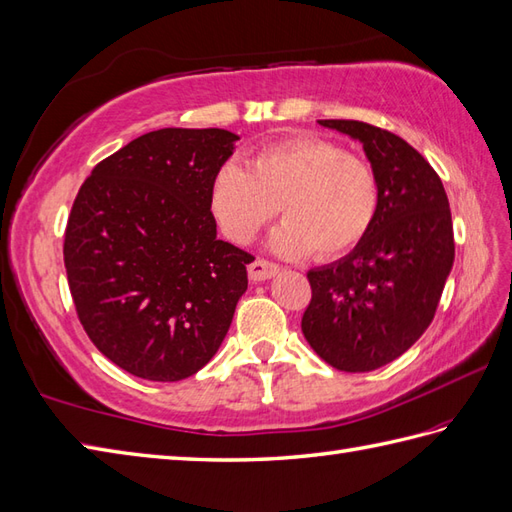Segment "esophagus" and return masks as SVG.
I'll use <instances>...</instances> for the list:
<instances>
[{
    "label": "esophagus",
    "mask_w": 512,
    "mask_h": 512,
    "mask_svg": "<svg viewBox=\"0 0 512 512\" xmlns=\"http://www.w3.org/2000/svg\"><path fill=\"white\" fill-rule=\"evenodd\" d=\"M249 278H252L254 282H263V280H269L276 276V273L280 271V267L276 263H269V260L265 258H256L252 265H249Z\"/></svg>",
    "instance_id": "esophagus-1"
}]
</instances>
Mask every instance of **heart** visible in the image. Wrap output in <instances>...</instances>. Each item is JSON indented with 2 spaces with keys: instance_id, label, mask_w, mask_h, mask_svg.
<instances>
[{
  "instance_id": "obj_1",
  "label": "heart",
  "mask_w": 512,
  "mask_h": 512,
  "mask_svg": "<svg viewBox=\"0 0 512 512\" xmlns=\"http://www.w3.org/2000/svg\"><path fill=\"white\" fill-rule=\"evenodd\" d=\"M221 232L249 243L278 217L273 247L284 256L339 258L363 243L380 210V180L371 162L328 139L297 136L263 147L247 169L226 162L208 193Z\"/></svg>"
}]
</instances>
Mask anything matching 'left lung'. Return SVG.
<instances>
[{
    "mask_svg": "<svg viewBox=\"0 0 512 512\" xmlns=\"http://www.w3.org/2000/svg\"><path fill=\"white\" fill-rule=\"evenodd\" d=\"M319 123L363 143L380 210L363 243L308 271L302 332L328 365L363 373L402 356L432 323L454 265L452 213L441 178L400 136L352 119Z\"/></svg>",
    "mask_w": 512,
    "mask_h": 512,
    "instance_id": "1",
    "label": "left lung"
}]
</instances>
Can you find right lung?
Returning <instances> with one entry per match:
<instances>
[{
	"instance_id": "add662e5",
	"label": "right lung",
	"mask_w": 512,
	"mask_h": 512,
	"mask_svg": "<svg viewBox=\"0 0 512 512\" xmlns=\"http://www.w3.org/2000/svg\"><path fill=\"white\" fill-rule=\"evenodd\" d=\"M239 136L162 128L104 158L65 230L69 291L84 332L136 378L178 382L226 339L254 256L217 239L208 193Z\"/></svg>"
}]
</instances>
